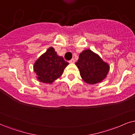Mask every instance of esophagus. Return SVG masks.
Listing matches in <instances>:
<instances>
[{"mask_svg":"<svg viewBox=\"0 0 135 135\" xmlns=\"http://www.w3.org/2000/svg\"><path fill=\"white\" fill-rule=\"evenodd\" d=\"M75 62V59H71L69 61V63H70V64H74Z\"/></svg>","mask_w":135,"mask_h":135,"instance_id":"1","label":"esophagus"}]
</instances>
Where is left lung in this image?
<instances>
[{
  "label": "left lung",
  "mask_w": 135,
  "mask_h": 135,
  "mask_svg": "<svg viewBox=\"0 0 135 135\" xmlns=\"http://www.w3.org/2000/svg\"><path fill=\"white\" fill-rule=\"evenodd\" d=\"M75 64L82 79L89 84L101 82L109 71L108 64L104 62L97 54L89 49L80 53Z\"/></svg>",
  "instance_id": "left-lung-1"
}]
</instances>
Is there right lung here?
Here are the masks:
<instances>
[{"instance_id": "obj_1", "label": "right lung", "mask_w": 135, "mask_h": 135, "mask_svg": "<svg viewBox=\"0 0 135 135\" xmlns=\"http://www.w3.org/2000/svg\"><path fill=\"white\" fill-rule=\"evenodd\" d=\"M69 64L64 58L57 55L53 47H50L34 64V71L41 82L52 83L62 75Z\"/></svg>"}]
</instances>
